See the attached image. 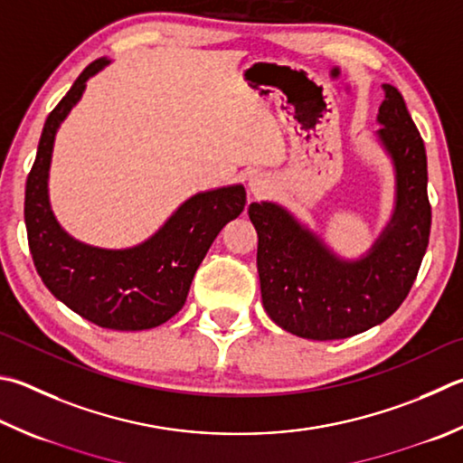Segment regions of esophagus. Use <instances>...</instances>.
I'll list each match as a JSON object with an SVG mask.
<instances>
[{"label":"esophagus","mask_w":463,"mask_h":463,"mask_svg":"<svg viewBox=\"0 0 463 463\" xmlns=\"http://www.w3.org/2000/svg\"><path fill=\"white\" fill-rule=\"evenodd\" d=\"M273 188V182L265 174H255L249 178V194L253 198H263Z\"/></svg>","instance_id":"1"}]
</instances>
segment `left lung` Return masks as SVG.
Segmentation results:
<instances>
[{"label": "left lung", "mask_w": 463, "mask_h": 463, "mask_svg": "<svg viewBox=\"0 0 463 463\" xmlns=\"http://www.w3.org/2000/svg\"><path fill=\"white\" fill-rule=\"evenodd\" d=\"M376 121V137L394 167V210L366 255L338 257L279 204L249 206L263 307L299 338L342 340L384 322L405 301L421 267L431 229L423 139L391 85H384Z\"/></svg>", "instance_id": "left-lung-1"}]
</instances>
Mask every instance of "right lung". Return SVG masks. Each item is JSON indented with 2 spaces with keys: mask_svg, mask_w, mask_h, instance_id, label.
<instances>
[{
  "mask_svg": "<svg viewBox=\"0 0 463 463\" xmlns=\"http://www.w3.org/2000/svg\"><path fill=\"white\" fill-rule=\"evenodd\" d=\"M111 62L89 64L48 115L36 162L26 182L28 245L46 288L89 322L109 330L137 332L167 322L186 304L192 279L210 245L247 203L241 184L198 192L144 242L100 249L71 237L50 208L48 174L58 128L87 89V80Z\"/></svg>",
  "mask_w": 463,
  "mask_h": 463,
  "instance_id": "1",
  "label": "right lung"
}]
</instances>
